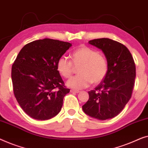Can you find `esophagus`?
<instances>
[{
  "instance_id": "1",
  "label": "esophagus",
  "mask_w": 148,
  "mask_h": 148,
  "mask_svg": "<svg viewBox=\"0 0 148 148\" xmlns=\"http://www.w3.org/2000/svg\"><path fill=\"white\" fill-rule=\"evenodd\" d=\"M70 92H72V93H78L80 91L78 90H74V89H72V90H70Z\"/></svg>"
}]
</instances>
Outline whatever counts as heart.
I'll use <instances>...</instances> for the list:
<instances>
[{"label":"heart","instance_id":"heart-1","mask_svg":"<svg viewBox=\"0 0 148 148\" xmlns=\"http://www.w3.org/2000/svg\"><path fill=\"white\" fill-rule=\"evenodd\" d=\"M72 61L67 58L58 60L57 69L64 78L71 76L74 66L78 67L79 75L72 77L66 82L68 87L82 89L90 86L91 83L97 84L102 82L108 72V63L105 56L90 47L82 45L76 49L71 55Z\"/></svg>","mask_w":148,"mask_h":148}]
</instances>
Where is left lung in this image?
Wrapping results in <instances>:
<instances>
[{
	"label": "left lung",
	"mask_w": 148,
	"mask_h": 148,
	"mask_svg": "<svg viewBox=\"0 0 148 148\" xmlns=\"http://www.w3.org/2000/svg\"><path fill=\"white\" fill-rule=\"evenodd\" d=\"M88 43L105 54L108 72L95 90L89 91V99L82 110L97 119H109L119 115L132 97L136 65L130 51L122 43L108 38L93 39Z\"/></svg>",
	"instance_id": "1"
}]
</instances>
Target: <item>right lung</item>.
I'll list each match as a JSON object with an SVG mask.
<instances>
[{
  "label": "right lung",
  "instance_id": "obj_1",
  "mask_svg": "<svg viewBox=\"0 0 148 148\" xmlns=\"http://www.w3.org/2000/svg\"><path fill=\"white\" fill-rule=\"evenodd\" d=\"M71 46L70 43L46 38L27 43L18 53L11 70L14 95L31 117L47 120L61 111L70 89L64 86L57 64Z\"/></svg>",
  "mask_w": 148,
  "mask_h": 148
}]
</instances>
